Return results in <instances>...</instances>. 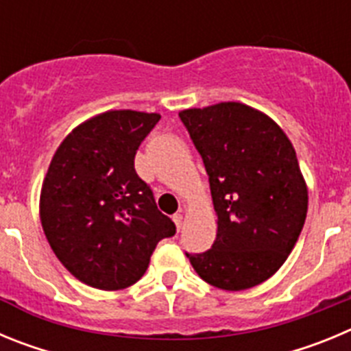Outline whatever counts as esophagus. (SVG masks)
I'll return each mask as SVG.
<instances>
[{
	"label": "esophagus",
	"mask_w": 351,
	"mask_h": 351,
	"mask_svg": "<svg viewBox=\"0 0 351 351\" xmlns=\"http://www.w3.org/2000/svg\"><path fill=\"white\" fill-rule=\"evenodd\" d=\"M173 223H176V226H178V230H181V226H182V214L178 213V214H173Z\"/></svg>",
	"instance_id": "34e87169"
}]
</instances>
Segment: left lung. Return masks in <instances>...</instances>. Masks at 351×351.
Wrapping results in <instances>:
<instances>
[{
	"label": "left lung",
	"mask_w": 351,
	"mask_h": 351,
	"mask_svg": "<svg viewBox=\"0 0 351 351\" xmlns=\"http://www.w3.org/2000/svg\"><path fill=\"white\" fill-rule=\"evenodd\" d=\"M179 117L202 156L218 216L210 250L186 256L213 287H256L283 265L306 221L308 188L295 149L271 117L237 101Z\"/></svg>",
	"instance_id": "8db88e82"
}]
</instances>
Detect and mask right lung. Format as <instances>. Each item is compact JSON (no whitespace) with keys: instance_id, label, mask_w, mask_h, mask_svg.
Returning <instances> with one entry per match:
<instances>
[{"instance_id":"1","label":"right lung","mask_w":351,"mask_h":351,"mask_svg":"<svg viewBox=\"0 0 351 351\" xmlns=\"http://www.w3.org/2000/svg\"><path fill=\"white\" fill-rule=\"evenodd\" d=\"M160 114L108 110L77 126L52 156L40 219L52 251L77 280L123 290L141 280L176 225L135 172V154Z\"/></svg>"}]
</instances>
